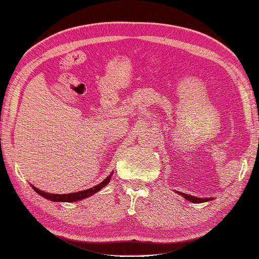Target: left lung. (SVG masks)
I'll return each instance as SVG.
<instances>
[{
  "instance_id": "1",
  "label": "left lung",
  "mask_w": 259,
  "mask_h": 259,
  "mask_svg": "<svg viewBox=\"0 0 259 259\" xmlns=\"http://www.w3.org/2000/svg\"><path fill=\"white\" fill-rule=\"evenodd\" d=\"M176 192H178V194H180L181 196H183L186 199L190 200V202H192V203H204V202H208V200L213 199V198H198V197L183 194V192H180V191H176Z\"/></svg>"
}]
</instances>
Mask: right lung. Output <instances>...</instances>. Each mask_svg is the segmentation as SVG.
<instances>
[{
  "instance_id": "1",
  "label": "right lung",
  "mask_w": 259,
  "mask_h": 259,
  "mask_svg": "<svg viewBox=\"0 0 259 259\" xmlns=\"http://www.w3.org/2000/svg\"><path fill=\"white\" fill-rule=\"evenodd\" d=\"M113 176V173H110L109 176H107L104 181H102L101 183L98 184V186L93 187V188H90V189H86V190H83V191H78V192H72V194H67V195H57V194H48V192H45V191H41L39 190L38 188H35L32 186V188H33V190L35 192H38V194L40 196H42L44 198L46 199H49V200H53V202H77V200H81L84 198H88V197L92 196L93 194H96V192H98L99 190H101L102 188L107 186V184L109 183L110 179H112Z\"/></svg>"
}]
</instances>
